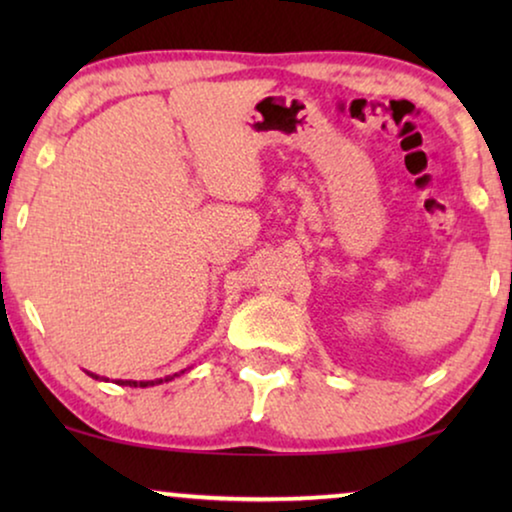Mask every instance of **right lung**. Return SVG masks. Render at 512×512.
Listing matches in <instances>:
<instances>
[{
	"mask_svg": "<svg viewBox=\"0 0 512 512\" xmlns=\"http://www.w3.org/2000/svg\"><path fill=\"white\" fill-rule=\"evenodd\" d=\"M181 373H184V370H181ZM90 377H95V380H100V375H95V373H88ZM174 377H179V373H174V375H167V377H160V380H146V382H135V380H118L116 384H123V387H153V384H163V382H170V380H174Z\"/></svg>",
	"mask_w": 512,
	"mask_h": 512,
	"instance_id": "1",
	"label": "right lung"
}]
</instances>
